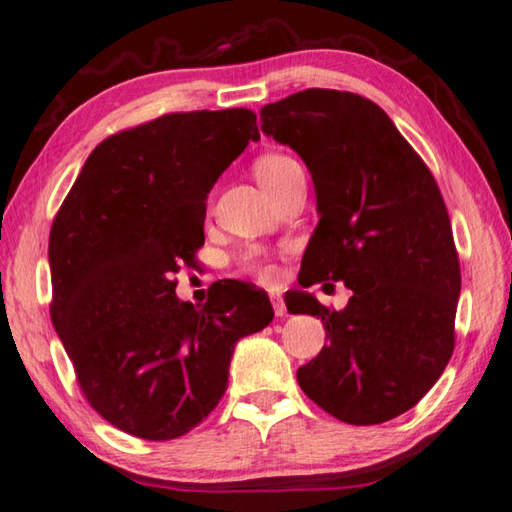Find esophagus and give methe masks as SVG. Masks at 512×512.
I'll return each instance as SVG.
<instances>
[{"label":"esophagus","mask_w":512,"mask_h":512,"mask_svg":"<svg viewBox=\"0 0 512 512\" xmlns=\"http://www.w3.org/2000/svg\"><path fill=\"white\" fill-rule=\"evenodd\" d=\"M272 306H274V315L276 317H283L288 311H286V301H283V297L279 295H272Z\"/></svg>","instance_id":"esophagus-1"}]
</instances>
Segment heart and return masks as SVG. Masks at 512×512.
<instances>
[{
	"instance_id": "heart-1",
	"label": "heart",
	"mask_w": 512,
	"mask_h": 512,
	"mask_svg": "<svg viewBox=\"0 0 512 512\" xmlns=\"http://www.w3.org/2000/svg\"><path fill=\"white\" fill-rule=\"evenodd\" d=\"M295 163H297L295 158H290V156H283V154H267V156L261 158V161L256 163V177H258V181L263 183V188H270L272 183H274L276 179H279L281 174L286 172L288 167L295 165ZM247 270H249L251 274H256L261 281H272L274 274H276L274 265H272L270 261H267V258L258 256V254L247 258Z\"/></svg>"
}]
</instances>
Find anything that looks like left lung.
Segmentation results:
<instances>
[{"mask_svg":"<svg viewBox=\"0 0 512 512\" xmlns=\"http://www.w3.org/2000/svg\"><path fill=\"white\" fill-rule=\"evenodd\" d=\"M261 122L313 177L320 222L299 286L354 292L342 311L308 290L286 295L292 315H317L326 331L297 381L342 422H388L433 388L454 351L460 265L438 183L383 108L354 92L301 90L263 106Z\"/></svg>","mask_w":512,"mask_h":512,"instance_id":"left-lung-1","label":"left lung"}]
</instances>
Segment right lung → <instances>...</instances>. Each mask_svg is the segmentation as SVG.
Masks as SVG:
<instances>
[{"label": "right lung", "mask_w": 512, "mask_h": 512, "mask_svg": "<svg viewBox=\"0 0 512 512\" xmlns=\"http://www.w3.org/2000/svg\"><path fill=\"white\" fill-rule=\"evenodd\" d=\"M247 108L170 113L92 149L49 233L52 322L90 406L117 429L174 440L229 385L236 342L274 311L263 290L215 286L195 308L174 274L204 245L215 181L258 140Z\"/></svg>", "instance_id": "obj_1"}]
</instances>
